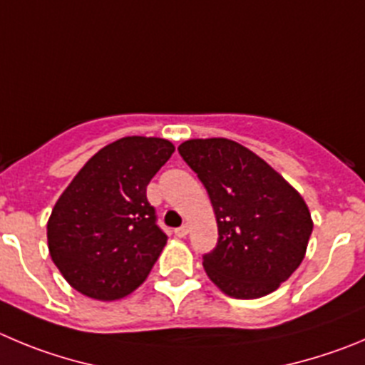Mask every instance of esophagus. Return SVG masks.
Segmentation results:
<instances>
[{
  "label": "esophagus",
  "instance_id": "1",
  "mask_svg": "<svg viewBox=\"0 0 365 365\" xmlns=\"http://www.w3.org/2000/svg\"><path fill=\"white\" fill-rule=\"evenodd\" d=\"M187 234H189V227H187V225H182V227L175 229V236L176 237H185Z\"/></svg>",
  "mask_w": 365,
  "mask_h": 365
}]
</instances>
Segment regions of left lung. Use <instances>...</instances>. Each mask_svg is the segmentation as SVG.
Here are the masks:
<instances>
[{
    "label": "left lung",
    "mask_w": 365,
    "mask_h": 365,
    "mask_svg": "<svg viewBox=\"0 0 365 365\" xmlns=\"http://www.w3.org/2000/svg\"><path fill=\"white\" fill-rule=\"evenodd\" d=\"M178 153L205 185L216 214L217 243L203 255L210 281L234 299L277 290L304 259L313 230L301 194L234 140L196 138Z\"/></svg>",
    "instance_id": "obj_1"
}]
</instances>
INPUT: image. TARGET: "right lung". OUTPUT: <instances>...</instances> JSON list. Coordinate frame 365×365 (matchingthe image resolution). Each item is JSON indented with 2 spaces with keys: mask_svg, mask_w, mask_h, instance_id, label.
Instances as JSON below:
<instances>
[{
  "mask_svg": "<svg viewBox=\"0 0 365 365\" xmlns=\"http://www.w3.org/2000/svg\"><path fill=\"white\" fill-rule=\"evenodd\" d=\"M173 153L163 138L125 136L91 156L61 194L46 236L75 290L115 301L145 281L167 241L145 190Z\"/></svg>",
  "mask_w": 365,
  "mask_h": 365,
  "instance_id": "obj_1",
  "label": "right lung"
}]
</instances>
